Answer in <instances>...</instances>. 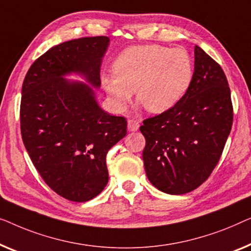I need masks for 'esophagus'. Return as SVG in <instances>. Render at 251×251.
Instances as JSON below:
<instances>
[{"label":"esophagus","mask_w":251,"mask_h":251,"mask_svg":"<svg viewBox=\"0 0 251 251\" xmlns=\"http://www.w3.org/2000/svg\"><path fill=\"white\" fill-rule=\"evenodd\" d=\"M127 127H128L129 130H132V132H134V130L139 129L140 123L137 122V121H135V119H128V121H127Z\"/></svg>","instance_id":"esophagus-1"}]
</instances>
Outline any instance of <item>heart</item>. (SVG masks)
<instances>
[{
    "label": "heart",
    "instance_id": "b5f03b06",
    "mask_svg": "<svg viewBox=\"0 0 251 251\" xmlns=\"http://www.w3.org/2000/svg\"><path fill=\"white\" fill-rule=\"evenodd\" d=\"M114 73L102 77V84L115 109L124 111L135 91L136 100L148 112L162 114L188 92L193 63L183 48L135 45L116 58Z\"/></svg>",
    "mask_w": 251,
    "mask_h": 251
}]
</instances>
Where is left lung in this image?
Masks as SVG:
<instances>
[{"label":"left lung","instance_id":"8db88e82","mask_svg":"<svg viewBox=\"0 0 251 251\" xmlns=\"http://www.w3.org/2000/svg\"><path fill=\"white\" fill-rule=\"evenodd\" d=\"M233 123L231 91L221 66L195 47L192 83L169 110L147 118L144 169L151 184L184 195L202 184L221 159Z\"/></svg>","mask_w":251,"mask_h":251}]
</instances>
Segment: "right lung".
Segmentation results:
<instances>
[{
  "label": "right lung",
  "mask_w": 251,
  "mask_h": 251,
  "mask_svg": "<svg viewBox=\"0 0 251 251\" xmlns=\"http://www.w3.org/2000/svg\"><path fill=\"white\" fill-rule=\"evenodd\" d=\"M109 37H82L51 48L26 74L20 103L25 148L44 182L75 202L97 197L107 185L108 151L127 133V122L99 107L86 84L63 76L78 73L101 84Z\"/></svg>",
  "instance_id": "add662e5"
}]
</instances>
